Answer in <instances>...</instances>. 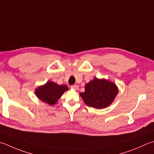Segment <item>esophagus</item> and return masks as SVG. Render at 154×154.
<instances>
[{"instance_id": "esophagus-1", "label": "esophagus", "mask_w": 154, "mask_h": 154, "mask_svg": "<svg viewBox=\"0 0 154 154\" xmlns=\"http://www.w3.org/2000/svg\"><path fill=\"white\" fill-rule=\"evenodd\" d=\"M71 87L72 89H75V90H77V89H78V88H79V86L77 85H71Z\"/></svg>"}]
</instances>
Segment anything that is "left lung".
<instances>
[{
	"mask_svg": "<svg viewBox=\"0 0 154 154\" xmlns=\"http://www.w3.org/2000/svg\"><path fill=\"white\" fill-rule=\"evenodd\" d=\"M118 93V89L112 82L95 78L86 84L85 92L80 95L84 102L89 107L103 109L111 103Z\"/></svg>",
	"mask_w": 154,
	"mask_h": 154,
	"instance_id": "obj_1",
	"label": "left lung"
}]
</instances>
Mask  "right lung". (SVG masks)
<instances>
[{"label":"right lung","mask_w":154,"mask_h":154,"mask_svg":"<svg viewBox=\"0 0 154 154\" xmlns=\"http://www.w3.org/2000/svg\"><path fill=\"white\" fill-rule=\"evenodd\" d=\"M68 90L66 85H59L51 81H48L45 85L38 87L36 89L35 94L42 101L49 105L56 103L63 93Z\"/></svg>","instance_id":"right-lung-1"}]
</instances>
